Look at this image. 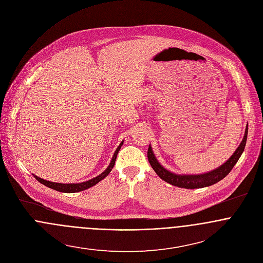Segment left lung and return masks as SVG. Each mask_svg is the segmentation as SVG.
<instances>
[{"instance_id":"obj_1","label":"left lung","mask_w":263,"mask_h":263,"mask_svg":"<svg viewBox=\"0 0 263 263\" xmlns=\"http://www.w3.org/2000/svg\"><path fill=\"white\" fill-rule=\"evenodd\" d=\"M247 134H248V125L245 128L244 137L239 145V147L233 153V155L226 161L223 165L220 167L202 174H177L173 173L166 168H164L160 162L157 160L152 147L149 146L148 149V159L150 162L152 168L157 173V175L166 181L167 183L180 188H187V189H194V188H202L211 186L223 178L230 173L233 169L235 164L238 162L239 158L241 157L242 153L245 149L246 141H247Z\"/></svg>"}]
</instances>
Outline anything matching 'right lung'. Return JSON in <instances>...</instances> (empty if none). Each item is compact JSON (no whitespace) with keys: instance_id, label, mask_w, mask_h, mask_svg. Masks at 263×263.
Masks as SVG:
<instances>
[{"instance_id":"1","label":"right lung","mask_w":263,"mask_h":263,"mask_svg":"<svg viewBox=\"0 0 263 263\" xmlns=\"http://www.w3.org/2000/svg\"><path fill=\"white\" fill-rule=\"evenodd\" d=\"M123 144V141L119 144V146L117 147V149L114 152L113 154L112 159L108 165V167L101 173L99 174L98 176L88 180V181H85V182H81V183H57V182H51V181H47V180H44V179H41L39 178L36 175L33 174L34 178L39 181L41 184L47 186V187L51 188V189H54L57 191H60V192H65V193H74V192H79V191H83L85 189H88V188L92 187L94 185H96L99 181H101L102 179H104L109 173L110 171L112 170L113 166H114V163H115V160H116V157H117V154L120 150L121 146Z\"/></svg>"}]
</instances>
